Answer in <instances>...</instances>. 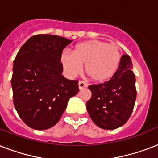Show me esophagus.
Here are the masks:
<instances>
[{"instance_id": "34e87169", "label": "esophagus", "mask_w": 158, "mask_h": 158, "mask_svg": "<svg viewBox=\"0 0 158 158\" xmlns=\"http://www.w3.org/2000/svg\"><path fill=\"white\" fill-rule=\"evenodd\" d=\"M86 87H88L87 83H85V82L83 81V80H79V89H84V88H86Z\"/></svg>"}]
</instances>
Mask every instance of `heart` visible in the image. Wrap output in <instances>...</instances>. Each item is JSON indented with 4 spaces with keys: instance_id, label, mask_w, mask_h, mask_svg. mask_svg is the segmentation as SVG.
Returning <instances> with one entry per match:
<instances>
[{
    "instance_id": "1",
    "label": "heart",
    "mask_w": 158,
    "mask_h": 158,
    "mask_svg": "<svg viewBox=\"0 0 158 158\" xmlns=\"http://www.w3.org/2000/svg\"><path fill=\"white\" fill-rule=\"evenodd\" d=\"M121 60V52L118 45L98 40H90L77 44L72 54L64 52L60 62L64 70L71 78L83 70L93 81L103 83L114 76Z\"/></svg>"
}]
</instances>
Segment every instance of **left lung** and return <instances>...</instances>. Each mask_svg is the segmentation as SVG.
Returning <instances> with one entry per match:
<instances>
[{"instance_id": "obj_1", "label": "left lung", "mask_w": 158, "mask_h": 158, "mask_svg": "<svg viewBox=\"0 0 158 158\" xmlns=\"http://www.w3.org/2000/svg\"><path fill=\"white\" fill-rule=\"evenodd\" d=\"M132 64L127 55L121 57L116 73L108 81L92 84V96L86 103L93 122L103 129L112 130L126 123L132 113L137 91Z\"/></svg>"}]
</instances>
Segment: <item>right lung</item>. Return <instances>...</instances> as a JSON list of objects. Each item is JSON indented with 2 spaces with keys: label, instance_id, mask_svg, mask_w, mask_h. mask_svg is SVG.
Returning a JSON list of instances; mask_svg holds the SVG:
<instances>
[{
  "label": "right lung",
  "instance_id": "obj_1",
  "mask_svg": "<svg viewBox=\"0 0 158 158\" xmlns=\"http://www.w3.org/2000/svg\"><path fill=\"white\" fill-rule=\"evenodd\" d=\"M72 40L53 35H36L23 44L13 64V102L22 121L31 128L55 126L69 99L79 92L78 80L62 75L60 57Z\"/></svg>",
  "mask_w": 158,
  "mask_h": 158
}]
</instances>
